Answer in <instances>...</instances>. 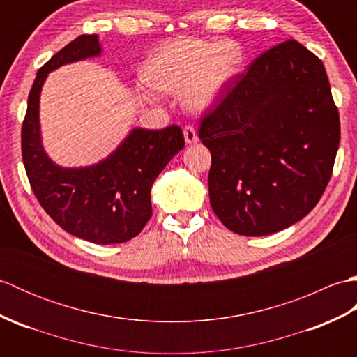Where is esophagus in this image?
Returning a JSON list of instances; mask_svg holds the SVG:
<instances>
[{
	"mask_svg": "<svg viewBox=\"0 0 357 357\" xmlns=\"http://www.w3.org/2000/svg\"><path fill=\"white\" fill-rule=\"evenodd\" d=\"M184 139H185V142L187 144H195V142H198V133H196V130L195 128L192 127V126H187L185 128H184Z\"/></svg>",
	"mask_w": 357,
	"mask_h": 357,
	"instance_id": "1",
	"label": "esophagus"
}]
</instances>
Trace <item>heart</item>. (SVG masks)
Segmentation results:
<instances>
[{"instance_id": "obj_1", "label": "heart", "mask_w": 357, "mask_h": 357, "mask_svg": "<svg viewBox=\"0 0 357 357\" xmlns=\"http://www.w3.org/2000/svg\"><path fill=\"white\" fill-rule=\"evenodd\" d=\"M244 67L236 41L176 38L159 47L144 66L150 87L167 95L183 93L192 112H207L222 100Z\"/></svg>"}]
</instances>
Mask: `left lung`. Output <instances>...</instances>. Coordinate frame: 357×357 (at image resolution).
<instances>
[{
	"instance_id": "obj_1",
	"label": "left lung",
	"mask_w": 357,
	"mask_h": 357,
	"mask_svg": "<svg viewBox=\"0 0 357 357\" xmlns=\"http://www.w3.org/2000/svg\"><path fill=\"white\" fill-rule=\"evenodd\" d=\"M211 208L227 229L265 236L307 216L331 178L339 113L322 61L294 40L257 56L201 121Z\"/></svg>"
}]
</instances>
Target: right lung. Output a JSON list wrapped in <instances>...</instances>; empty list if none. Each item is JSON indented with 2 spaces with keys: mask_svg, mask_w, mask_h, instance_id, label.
<instances>
[{
  "mask_svg": "<svg viewBox=\"0 0 357 357\" xmlns=\"http://www.w3.org/2000/svg\"><path fill=\"white\" fill-rule=\"evenodd\" d=\"M101 55L98 35H81L36 73L22 123V162L32 190L61 229L93 244H123L139 234L151 216L150 190L158 174L184 147L178 126L162 130L132 128L102 161L61 167L45 153L40 96L47 75L61 66Z\"/></svg>",
  "mask_w": 357,
  "mask_h": 357,
  "instance_id": "obj_1",
  "label": "right lung"
}]
</instances>
